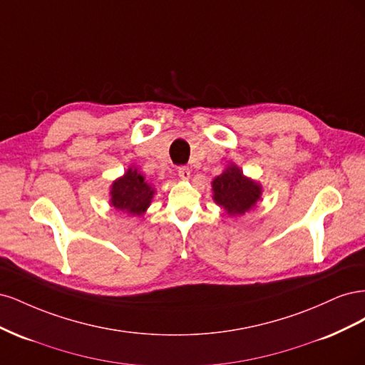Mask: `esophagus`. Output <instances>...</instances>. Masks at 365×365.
I'll list each match as a JSON object with an SVG mask.
<instances>
[{"label": "esophagus", "instance_id": "obj_1", "mask_svg": "<svg viewBox=\"0 0 365 365\" xmlns=\"http://www.w3.org/2000/svg\"><path fill=\"white\" fill-rule=\"evenodd\" d=\"M178 176L181 180H187L190 176V169L187 165H182V168L178 169Z\"/></svg>", "mask_w": 365, "mask_h": 365}]
</instances>
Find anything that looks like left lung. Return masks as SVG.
<instances>
[{
  "label": "left lung",
  "instance_id": "1",
  "mask_svg": "<svg viewBox=\"0 0 365 365\" xmlns=\"http://www.w3.org/2000/svg\"><path fill=\"white\" fill-rule=\"evenodd\" d=\"M215 201L227 210L228 215H244L260 200V185L244 176L236 165L213 180Z\"/></svg>",
  "mask_w": 365,
  "mask_h": 365
}]
</instances>
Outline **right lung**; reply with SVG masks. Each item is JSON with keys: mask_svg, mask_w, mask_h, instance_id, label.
Here are the masks:
<instances>
[{"mask_svg": "<svg viewBox=\"0 0 365 365\" xmlns=\"http://www.w3.org/2000/svg\"><path fill=\"white\" fill-rule=\"evenodd\" d=\"M153 196V189L145 181V176L135 169H129L113 184L111 204L123 213L140 216L145 213Z\"/></svg>", "mask_w": 365, "mask_h": 365, "instance_id": "obj_1", "label": "right lung"}]
</instances>
